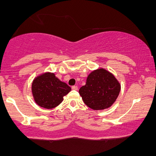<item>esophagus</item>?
<instances>
[{
  "instance_id": "obj_1",
  "label": "esophagus",
  "mask_w": 156,
  "mask_h": 156,
  "mask_svg": "<svg viewBox=\"0 0 156 156\" xmlns=\"http://www.w3.org/2000/svg\"><path fill=\"white\" fill-rule=\"evenodd\" d=\"M72 89H73V90H78V87L77 86H73V87H72Z\"/></svg>"
}]
</instances>
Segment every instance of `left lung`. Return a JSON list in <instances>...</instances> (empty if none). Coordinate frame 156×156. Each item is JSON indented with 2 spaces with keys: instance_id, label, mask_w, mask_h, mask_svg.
<instances>
[{
  "instance_id": "obj_1",
  "label": "left lung",
  "mask_w": 156,
  "mask_h": 156,
  "mask_svg": "<svg viewBox=\"0 0 156 156\" xmlns=\"http://www.w3.org/2000/svg\"><path fill=\"white\" fill-rule=\"evenodd\" d=\"M120 89V84L113 74L101 68L89 75L86 85L79 89V94L89 108L103 110L112 106L117 100Z\"/></svg>"
}]
</instances>
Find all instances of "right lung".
<instances>
[{"label": "right lung", "mask_w": 156, "mask_h": 156, "mask_svg": "<svg viewBox=\"0 0 156 156\" xmlns=\"http://www.w3.org/2000/svg\"><path fill=\"white\" fill-rule=\"evenodd\" d=\"M31 90L37 105L51 109L63 101V97L70 92L71 88L56 78L54 73H45L34 78Z\"/></svg>", "instance_id": "obj_1"}]
</instances>
